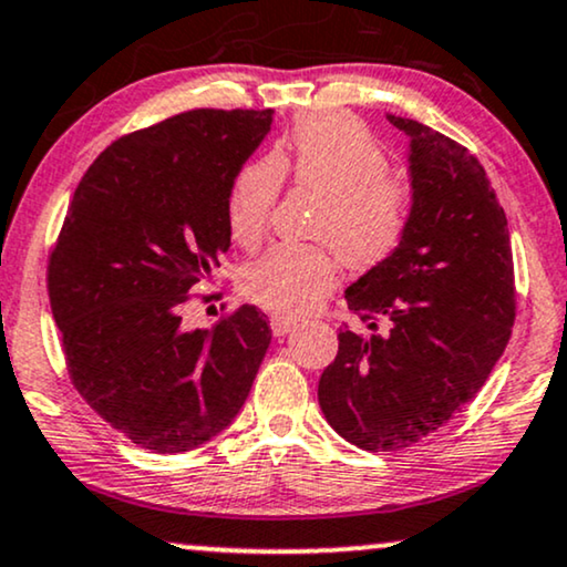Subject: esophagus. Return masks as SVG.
I'll list each match as a JSON object with an SVG mask.
<instances>
[{
  "mask_svg": "<svg viewBox=\"0 0 567 567\" xmlns=\"http://www.w3.org/2000/svg\"><path fill=\"white\" fill-rule=\"evenodd\" d=\"M269 324H271V332H275L277 337H285L288 332H292V329H296V321L288 319V317H277V313L269 319Z\"/></svg>",
  "mask_w": 567,
  "mask_h": 567,
  "instance_id": "1",
  "label": "esophagus"
}]
</instances>
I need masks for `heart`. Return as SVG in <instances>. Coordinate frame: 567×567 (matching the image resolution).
Here are the masks:
<instances>
[{"label":"heart","mask_w":567,"mask_h":567,"mask_svg":"<svg viewBox=\"0 0 567 567\" xmlns=\"http://www.w3.org/2000/svg\"><path fill=\"white\" fill-rule=\"evenodd\" d=\"M282 177L321 196L311 235L332 245L353 269L390 259L405 240L413 193L390 175V156L374 135L342 114L303 117L271 156L243 164L227 193V230L254 250L269 233ZM337 261L328 246H277L243 271V292L279 317H300L334 288Z\"/></svg>","instance_id":"heart-1"}]
</instances>
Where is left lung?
<instances>
[{
    "instance_id": "obj_1",
    "label": "left lung",
    "mask_w": 567,
    "mask_h": 567,
    "mask_svg": "<svg viewBox=\"0 0 567 567\" xmlns=\"http://www.w3.org/2000/svg\"><path fill=\"white\" fill-rule=\"evenodd\" d=\"M386 120L411 138V227L346 290L367 332L342 327L319 379L329 426L369 453H398L455 419L515 321L511 230L484 167L432 127Z\"/></svg>"
}]
</instances>
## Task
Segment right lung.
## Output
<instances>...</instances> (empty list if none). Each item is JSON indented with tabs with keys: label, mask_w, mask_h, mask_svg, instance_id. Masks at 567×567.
<instances>
[{
	"label": "right lung",
	"mask_w": 567,
	"mask_h": 567,
	"mask_svg": "<svg viewBox=\"0 0 567 567\" xmlns=\"http://www.w3.org/2000/svg\"><path fill=\"white\" fill-rule=\"evenodd\" d=\"M271 114L193 110L123 135L70 200L47 275L64 361L85 403L138 447L175 455L217 436L267 355L256 306L193 332L183 306L230 248L227 193Z\"/></svg>",
	"instance_id": "1"
}]
</instances>
